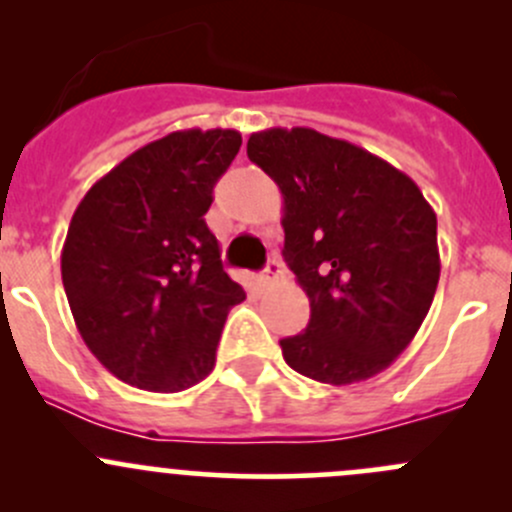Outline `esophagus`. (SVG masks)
<instances>
[{"mask_svg":"<svg viewBox=\"0 0 512 512\" xmlns=\"http://www.w3.org/2000/svg\"><path fill=\"white\" fill-rule=\"evenodd\" d=\"M280 275H282V262L277 260V257H270V260H267V265H265V270H262L260 280L262 282H272V280H277Z\"/></svg>","mask_w":512,"mask_h":512,"instance_id":"34e87169","label":"esophagus"}]
</instances>
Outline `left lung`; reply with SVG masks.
<instances>
[{
  "mask_svg": "<svg viewBox=\"0 0 512 512\" xmlns=\"http://www.w3.org/2000/svg\"><path fill=\"white\" fill-rule=\"evenodd\" d=\"M247 158L285 198L282 255L309 297L307 329L280 342L285 361L322 384L371 379L431 309L436 213L399 168L314 128L252 133Z\"/></svg>",
  "mask_w": 512,
  "mask_h": 512,
  "instance_id": "obj_1",
  "label": "left lung"
}]
</instances>
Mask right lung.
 <instances>
[{
    "label": "right lung",
    "mask_w": 512,
    "mask_h": 512,
    "mask_svg": "<svg viewBox=\"0 0 512 512\" xmlns=\"http://www.w3.org/2000/svg\"><path fill=\"white\" fill-rule=\"evenodd\" d=\"M242 136L168 133L91 185L61 250L76 329L116 379L175 394L213 371L230 307L245 299L205 225Z\"/></svg>",
    "instance_id": "1"
}]
</instances>
